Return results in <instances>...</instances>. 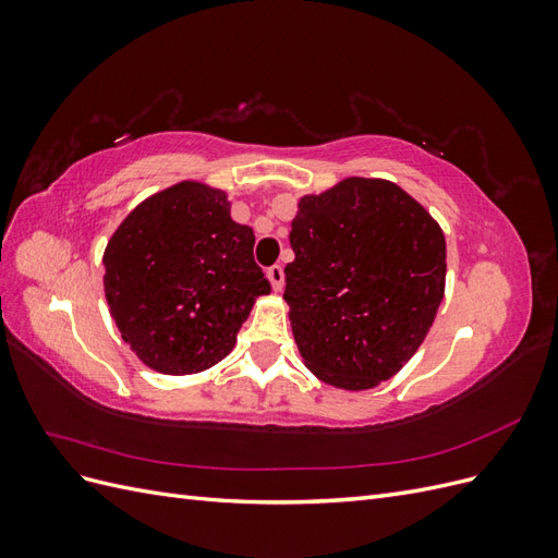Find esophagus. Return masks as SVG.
<instances>
[{
    "mask_svg": "<svg viewBox=\"0 0 558 558\" xmlns=\"http://www.w3.org/2000/svg\"><path fill=\"white\" fill-rule=\"evenodd\" d=\"M267 279L272 281V289L279 293L281 289H283V269H281V265H272L267 269Z\"/></svg>",
    "mask_w": 558,
    "mask_h": 558,
    "instance_id": "34e87169",
    "label": "esophagus"
}]
</instances>
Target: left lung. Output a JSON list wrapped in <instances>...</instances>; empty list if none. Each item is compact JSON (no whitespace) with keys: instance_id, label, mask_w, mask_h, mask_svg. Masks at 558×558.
Segmentation results:
<instances>
[{"instance_id":"left-lung-1","label":"left lung","mask_w":558,"mask_h":558,"mask_svg":"<svg viewBox=\"0 0 558 558\" xmlns=\"http://www.w3.org/2000/svg\"><path fill=\"white\" fill-rule=\"evenodd\" d=\"M291 246L283 300L312 375L344 391L398 375L445 298L440 223L398 183L347 177L298 199Z\"/></svg>"}]
</instances>
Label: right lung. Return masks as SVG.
I'll return each mask as SVG.
<instances>
[{
  "mask_svg": "<svg viewBox=\"0 0 558 558\" xmlns=\"http://www.w3.org/2000/svg\"><path fill=\"white\" fill-rule=\"evenodd\" d=\"M253 228L226 191L179 181L140 202L105 248L109 314L146 367L197 375L223 361L272 286L253 260Z\"/></svg>",
  "mask_w": 558,
  "mask_h": 558,
  "instance_id": "add662e5",
  "label": "right lung"
}]
</instances>
